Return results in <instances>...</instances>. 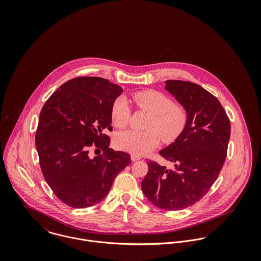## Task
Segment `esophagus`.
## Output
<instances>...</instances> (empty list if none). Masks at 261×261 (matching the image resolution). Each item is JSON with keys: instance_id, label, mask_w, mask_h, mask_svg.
<instances>
[{"instance_id": "esophagus-1", "label": "esophagus", "mask_w": 261, "mask_h": 261, "mask_svg": "<svg viewBox=\"0 0 261 261\" xmlns=\"http://www.w3.org/2000/svg\"><path fill=\"white\" fill-rule=\"evenodd\" d=\"M130 158H132V161L133 162H136V161H139V160H141V156L140 155H137V154H130Z\"/></svg>"}]
</instances>
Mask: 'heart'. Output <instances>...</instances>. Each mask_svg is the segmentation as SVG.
I'll use <instances>...</instances> for the list:
<instances>
[{"mask_svg": "<svg viewBox=\"0 0 261 261\" xmlns=\"http://www.w3.org/2000/svg\"><path fill=\"white\" fill-rule=\"evenodd\" d=\"M135 103L149 112L147 132L127 129L119 132L114 138V146L133 154L142 155L155 149L160 144L159 136L165 143L176 141L184 132L188 122V112L181 106L156 90H145L133 95ZM130 115L129 107L123 97L117 98L112 110V119L116 127L127 124Z\"/></svg>", "mask_w": 261, "mask_h": 261, "instance_id": "heart-1", "label": "heart"}]
</instances>
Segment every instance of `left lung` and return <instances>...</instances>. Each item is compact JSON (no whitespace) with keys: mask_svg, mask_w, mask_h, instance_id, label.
I'll use <instances>...</instances> for the list:
<instances>
[{"mask_svg":"<svg viewBox=\"0 0 261 261\" xmlns=\"http://www.w3.org/2000/svg\"><path fill=\"white\" fill-rule=\"evenodd\" d=\"M165 89L186 110L188 122L182 135L160 150L173 167L149 161L142 190L154 206L177 211L201 200L217 180L226 159L230 121L220 101L196 83L167 80Z\"/></svg>","mask_w":261,"mask_h":261,"instance_id":"obj_1","label":"left lung"}]
</instances>
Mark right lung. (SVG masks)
<instances>
[{
	"mask_svg": "<svg viewBox=\"0 0 261 261\" xmlns=\"http://www.w3.org/2000/svg\"><path fill=\"white\" fill-rule=\"evenodd\" d=\"M123 92L101 77H76L63 83L40 112L35 143L47 184L66 205L91 207L105 199L127 152L110 148L112 110ZM104 152L90 157V149ZM96 149V150H97Z\"/></svg>",
	"mask_w": 261,
	"mask_h": 261,
	"instance_id": "right-lung-1",
	"label": "right lung"
}]
</instances>
